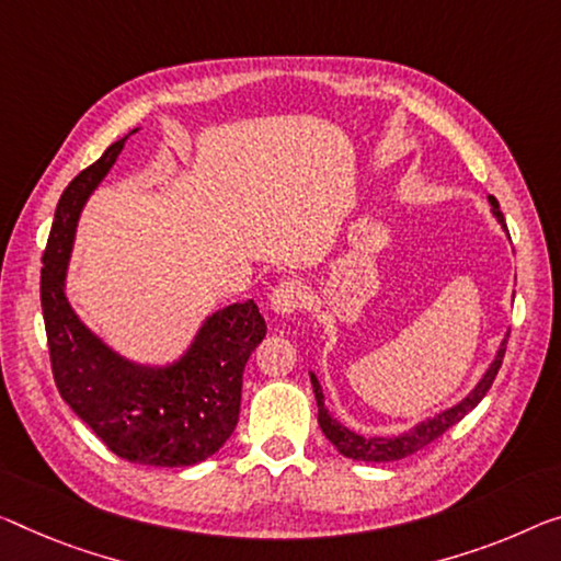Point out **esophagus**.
Masks as SVG:
<instances>
[{
    "mask_svg": "<svg viewBox=\"0 0 561 561\" xmlns=\"http://www.w3.org/2000/svg\"><path fill=\"white\" fill-rule=\"evenodd\" d=\"M308 286L300 278H288L280 286H275L271 293V308L280 316H290L296 310H304L308 306Z\"/></svg>",
    "mask_w": 561,
    "mask_h": 561,
    "instance_id": "esophagus-1",
    "label": "esophagus"
}]
</instances>
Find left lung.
I'll use <instances>...</instances> for the list:
<instances>
[{
	"instance_id": "1",
	"label": "left lung",
	"mask_w": 561,
	"mask_h": 561,
	"mask_svg": "<svg viewBox=\"0 0 561 561\" xmlns=\"http://www.w3.org/2000/svg\"><path fill=\"white\" fill-rule=\"evenodd\" d=\"M489 203H491V213H494V218L499 220V226L506 230L504 215H502V210H499L496 197H489ZM506 341H510V333L504 335L502 346H499L494 360L489 364L486 374L479 378V383L473 386V389L463 396L459 403H454L451 409H444V411L434 413V416L419 421L416 426L403 431V434H396V436H364V434H356V431H351L348 426H343L341 421L333 419L329 409H325L323 389H321V383H318L313 370H310V383H313V393H316V403H318V426H321L325 438H329L335 449H339L343 456H348V459H353V461L381 463V461H399V459H403V456L416 454L419 449H424L426 444L434 442V438L442 436L446 428L459 424V421L467 416L471 409L479 407V401L484 399L486 391L491 389V383H494L499 368H502Z\"/></svg>"
}]
</instances>
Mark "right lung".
Listing matches in <instances>:
<instances>
[{
  "instance_id": "obj_1",
  "label": "right lung",
  "mask_w": 561,
  "mask_h": 561,
  "mask_svg": "<svg viewBox=\"0 0 561 561\" xmlns=\"http://www.w3.org/2000/svg\"><path fill=\"white\" fill-rule=\"evenodd\" d=\"M130 135L112 142L57 203L39 283L51 374L67 407L119 459L145 467H193L236 431L243 370L265 339V321L253 300L215 310L183 356L165 366L119 356L80 321L65 296L77 220Z\"/></svg>"
}]
</instances>
